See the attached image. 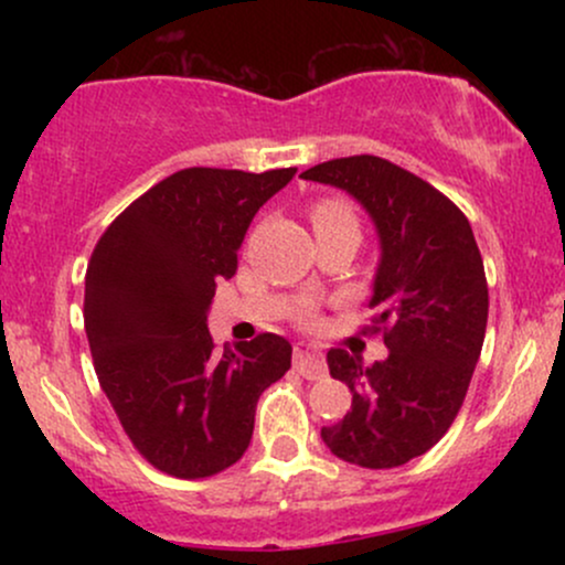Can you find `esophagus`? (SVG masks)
I'll list each match as a JSON object with an SVG mask.
<instances>
[{"label": "esophagus", "instance_id": "esophagus-1", "mask_svg": "<svg viewBox=\"0 0 565 565\" xmlns=\"http://www.w3.org/2000/svg\"><path fill=\"white\" fill-rule=\"evenodd\" d=\"M295 369L302 374L305 380H321L327 377V361L319 353H313L310 348H295Z\"/></svg>", "mask_w": 565, "mask_h": 565}]
</instances>
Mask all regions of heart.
Returning <instances> with one entry per match:
<instances>
[{"instance_id":"b5f03b06","label":"heart","mask_w":565,"mask_h":565,"mask_svg":"<svg viewBox=\"0 0 565 565\" xmlns=\"http://www.w3.org/2000/svg\"><path fill=\"white\" fill-rule=\"evenodd\" d=\"M310 223L319 238H355L361 242V220L355 206L342 196H321L310 206Z\"/></svg>"}]
</instances>
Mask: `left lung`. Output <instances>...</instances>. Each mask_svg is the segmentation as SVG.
<instances>
[{
  "label": "left lung",
  "instance_id": "left-lung-1",
  "mask_svg": "<svg viewBox=\"0 0 565 565\" xmlns=\"http://www.w3.org/2000/svg\"><path fill=\"white\" fill-rule=\"evenodd\" d=\"M300 178L342 188L374 220L382 255L366 332H382L391 350L372 366L329 350V374L353 404L321 438L350 465L398 468L444 438L468 395L489 319L481 252L462 210L393 161L361 153Z\"/></svg>",
  "mask_w": 565,
  "mask_h": 565
}]
</instances>
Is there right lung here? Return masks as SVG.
<instances>
[{
    "mask_svg": "<svg viewBox=\"0 0 565 565\" xmlns=\"http://www.w3.org/2000/svg\"><path fill=\"white\" fill-rule=\"evenodd\" d=\"M180 170L108 225L84 276V329L103 393L153 468L210 478L242 459L257 398L291 366V345L257 334L217 350L206 310L231 278L252 217L295 178Z\"/></svg>",
    "mask_w": 565,
    "mask_h": 565,
    "instance_id": "1",
    "label": "right lung"
}]
</instances>
